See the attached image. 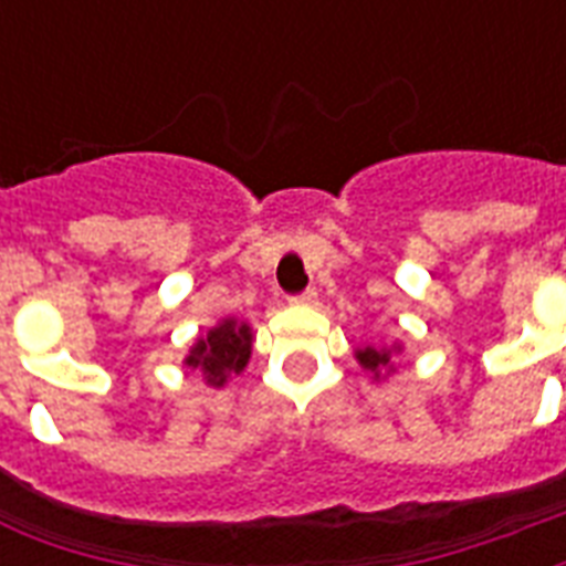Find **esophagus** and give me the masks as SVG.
I'll list each match as a JSON object with an SVG mask.
<instances>
[{
	"instance_id": "esophagus-1",
	"label": "esophagus",
	"mask_w": 566,
	"mask_h": 566,
	"mask_svg": "<svg viewBox=\"0 0 566 566\" xmlns=\"http://www.w3.org/2000/svg\"><path fill=\"white\" fill-rule=\"evenodd\" d=\"M291 302L293 305H314V302H317V291H314V287H308V291H302V293H296V296H291Z\"/></svg>"
}]
</instances>
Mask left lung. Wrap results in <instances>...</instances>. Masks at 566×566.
I'll use <instances>...</instances> for the list:
<instances>
[{"instance_id": "left-lung-1", "label": "left lung", "mask_w": 566, "mask_h": 566, "mask_svg": "<svg viewBox=\"0 0 566 566\" xmlns=\"http://www.w3.org/2000/svg\"><path fill=\"white\" fill-rule=\"evenodd\" d=\"M390 355L394 349H376V346H364V349H355V358L361 364L364 370H370L373 376H381V373L390 367Z\"/></svg>"}]
</instances>
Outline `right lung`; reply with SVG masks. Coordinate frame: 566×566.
<instances>
[{"instance_id": "1", "label": "right lung", "mask_w": 566, "mask_h": 566, "mask_svg": "<svg viewBox=\"0 0 566 566\" xmlns=\"http://www.w3.org/2000/svg\"><path fill=\"white\" fill-rule=\"evenodd\" d=\"M252 355V328L238 319H222L190 346L185 358L190 370H202L205 381L211 387H222L231 376L243 373Z\"/></svg>"}]
</instances>
